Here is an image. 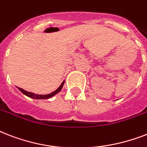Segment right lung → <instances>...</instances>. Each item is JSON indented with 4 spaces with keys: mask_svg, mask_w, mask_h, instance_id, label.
<instances>
[{
    "mask_svg": "<svg viewBox=\"0 0 147 147\" xmlns=\"http://www.w3.org/2000/svg\"><path fill=\"white\" fill-rule=\"evenodd\" d=\"M64 83H65V80L62 82V83L60 85V86L57 89L55 90V91H54L53 92H52V93H50V94H34V93H33V92H27V91H25V90H24L23 88H18V89H19L20 91L23 93V94L26 95V96L29 97V98H33V99H49V98H52V97H53L56 94H58V93L62 90V87H63V85H64Z\"/></svg>",
    "mask_w": 147,
    "mask_h": 147,
    "instance_id": "obj_1",
    "label": "right lung"
}]
</instances>
